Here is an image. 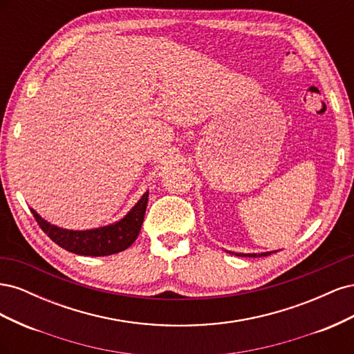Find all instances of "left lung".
<instances>
[{
    "mask_svg": "<svg viewBox=\"0 0 354 354\" xmlns=\"http://www.w3.org/2000/svg\"><path fill=\"white\" fill-rule=\"evenodd\" d=\"M274 252H277V251H274ZM272 252H263V254H248V257H266V255H270ZM238 255H241V257H246L245 254H238Z\"/></svg>",
    "mask_w": 354,
    "mask_h": 354,
    "instance_id": "left-lung-1",
    "label": "left lung"
}]
</instances>
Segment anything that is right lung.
Here are the masks:
<instances>
[{
  "label": "right lung",
  "instance_id": "obj_1",
  "mask_svg": "<svg viewBox=\"0 0 354 354\" xmlns=\"http://www.w3.org/2000/svg\"><path fill=\"white\" fill-rule=\"evenodd\" d=\"M147 196L149 192H146L142 199L136 203V207L121 221L112 224V226L84 232L56 227L42 220L34 209L30 211L42 232L62 248L78 255L104 257L127 250L137 239L145 218Z\"/></svg>",
  "mask_w": 354,
  "mask_h": 354
}]
</instances>
